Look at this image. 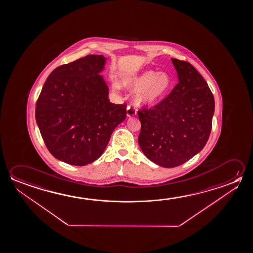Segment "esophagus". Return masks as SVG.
I'll return each mask as SVG.
<instances>
[{"label":"esophagus","mask_w":253,"mask_h":253,"mask_svg":"<svg viewBox=\"0 0 253 253\" xmlns=\"http://www.w3.org/2000/svg\"><path fill=\"white\" fill-rule=\"evenodd\" d=\"M126 110H127V116H128V117L135 116L137 114V109L132 106H130V105H128Z\"/></svg>","instance_id":"34e87169"}]
</instances>
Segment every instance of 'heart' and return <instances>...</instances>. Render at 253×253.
<instances>
[{
  "mask_svg": "<svg viewBox=\"0 0 253 253\" xmlns=\"http://www.w3.org/2000/svg\"><path fill=\"white\" fill-rule=\"evenodd\" d=\"M122 84L129 90L137 91L136 104L145 106L155 103L166 95L172 84V80L166 72L146 71L122 79ZM113 87L115 89L120 88L117 83L114 84Z\"/></svg>",
  "mask_w": 253,
  "mask_h": 253,
  "instance_id": "obj_1",
  "label": "heart"
}]
</instances>
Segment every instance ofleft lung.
Masks as SVG:
<instances>
[{
	"label": "left lung",
	"mask_w": 253,
	"mask_h": 253,
	"mask_svg": "<svg viewBox=\"0 0 253 253\" xmlns=\"http://www.w3.org/2000/svg\"><path fill=\"white\" fill-rule=\"evenodd\" d=\"M178 83L153 108L138 111V144L159 166L182 165L203 149L210 136L214 99L206 80L190 62L171 59Z\"/></svg>",
	"instance_id": "8db88e82"
}]
</instances>
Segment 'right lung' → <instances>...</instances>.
Segmentation results:
<instances>
[{
  "label": "right lung",
  "mask_w": 253,
  "mask_h": 253,
  "mask_svg": "<svg viewBox=\"0 0 253 253\" xmlns=\"http://www.w3.org/2000/svg\"><path fill=\"white\" fill-rule=\"evenodd\" d=\"M106 58L87 55L59 66L42 87L35 117L50 153L84 166L100 157L114 129L126 118V104L111 103L100 72Z\"/></svg>",
  "instance_id": "right-lung-1"
}]
</instances>
